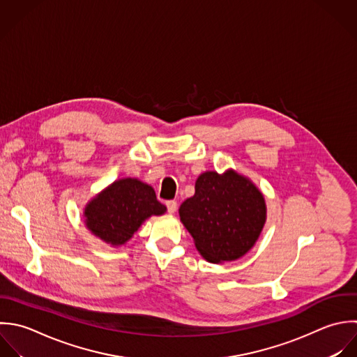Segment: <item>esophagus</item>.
Wrapping results in <instances>:
<instances>
[{"mask_svg": "<svg viewBox=\"0 0 357 357\" xmlns=\"http://www.w3.org/2000/svg\"><path fill=\"white\" fill-rule=\"evenodd\" d=\"M165 206H167L169 214H174V213L176 211V207H178V204H176L175 200H168V202L165 203Z\"/></svg>", "mask_w": 357, "mask_h": 357, "instance_id": "esophagus-1", "label": "esophagus"}]
</instances>
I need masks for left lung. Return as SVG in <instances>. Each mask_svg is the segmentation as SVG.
I'll use <instances>...</instances> for the list:
<instances>
[{
    "label": "left lung",
    "instance_id": "left-lung-1",
    "mask_svg": "<svg viewBox=\"0 0 357 357\" xmlns=\"http://www.w3.org/2000/svg\"><path fill=\"white\" fill-rule=\"evenodd\" d=\"M183 227L197 252L220 264L243 257L257 242L267 206L260 189L235 169L224 174L206 171L199 175L195 195L179 207Z\"/></svg>",
    "mask_w": 357,
    "mask_h": 357
}]
</instances>
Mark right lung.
Masks as SVG:
<instances>
[{
  "mask_svg": "<svg viewBox=\"0 0 357 357\" xmlns=\"http://www.w3.org/2000/svg\"><path fill=\"white\" fill-rule=\"evenodd\" d=\"M167 207L157 200L154 189L137 178H122L87 202L83 210L86 228L104 243L125 245L142 224L165 214Z\"/></svg>",
  "mask_w": 357,
  "mask_h": 357,
  "instance_id": "obj_1",
  "label": "right lung"
}]
</instances>
